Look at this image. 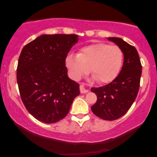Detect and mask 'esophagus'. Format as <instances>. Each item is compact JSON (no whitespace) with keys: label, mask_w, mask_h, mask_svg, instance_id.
Returning <instances> with one entry per match:
<instances>
[{"label":"esophagus","mask_w":157,"mask_h":157,"mask_svg":"<svg viewBox=\"0 0 157 157\" xmlns=\"http://www.w3.org/2000/svg\"><path fill=\"white\" fill-rule=\"evenodd\" d=\"M88 91H89V90L86 89L85 88H84V86H83V85H81L80 86V92H81V94H86Z\"/></svg>","instance_id":"34e87169"}]
</instances>
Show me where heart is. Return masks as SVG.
I'll list each match as a JSON object with an SVG mask.
<instances>
[{
  "instance_id": "1",
  "label": "heart",
  "mask_w": 157,
  "mask_h": 157,
  "mask_svg": "<svg viewBox=\"0 0 157 157\" xmlns=\"http://www.w3.org/2000/svg\"><path fill=\"white\" fill-rule=\"evenodd\" d=\"M123 60L124 53L119 46L98 43L83 47L77 55L68 54L66 66L74 80H79L90 71L98 83H107L117 78Z\"/></svg>"
}]
</instances>
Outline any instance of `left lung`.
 Returning <instances> with one entry per match:
<instances>
[{
  "label": "left lung",
  "mask_w": 157,
  "mask_h": 157,
  "mask_svg": "<svg viewBox=\"0 0 157 157\" xmlns=\"http://www.w3.org/2000/svg\"><path fill=\"white\" fill-rule=\"evenodd\" d=\"M114 42L124 53V64L112 82L98 88H91L97 96V101L91 106L93 113L101 119L113 121L125 114L138 94L141 76L139 53L134 46L121 38H108Z\"/></svg>",
  "instance_id": "1"
}]
</instances>
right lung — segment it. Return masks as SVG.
I'll return each instance as SVG.
<instances>
[{
    "mask_svg": "<svg viewBox=\"0 0 157 157\" xmlns=\"http://www.w3.org/2000/svg\"><path fill=\"white\" fill-rule=\"evenodd\" d=\"M76 34L42 35L23 47L17 83L25 109L38 121L53 124L68 114L79 84L68 77L66 59Z\"/></svg>",
    "mask_w": 157,
    "mask_h": 157,
    "instance_id": "1",
    "label": "right lung"
}]
</instances>
